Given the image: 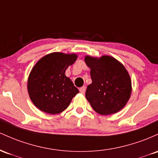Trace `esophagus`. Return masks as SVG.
<instances>
[{"instance_id":"1","label":"esophagus","mask_w":158,"mask_h":158,"mask_svg":"<svg viewBox=\"0 0 158 158\" xmlns=\"http://www.w3.org/2000/svg\"><path fill=\"white\" fill-rule=\"evenodd\" d=\"M79 90H80V92H81V93L84 94L85 91H86V87H85V86H82V87L80 88Z\"/></svg>"}]
</instances>
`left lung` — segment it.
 <instances>
[{
	"instance_id": "left-lung-1",
	"label": "left lung",
	"mask_w": 158,
	"mask_h": 158,
	"mask_svg": "<svg viewBox=\"0 0 158 158\" xmlns=\"http://www.w3.org/2000/svg\"><path fill=\"white\" fill-rule=\"evenodd\" d=\"M84 61L90 69L92 84L86 98L96 113L107 116L116 113L126 105L131 95V80L125 67L110 56L86 55Z\"/></svg>"
}]
</instances>
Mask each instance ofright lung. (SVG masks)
I'll list each match as a JSON object with an SVG mask.
<instances>
[{
  "mask_svg": "<svg viewBox=\"0 0 158 158\" xmlns=\"http://www.w3.org/2000/svg\"><path fill=\"white\" fill-rule=\"evenodd\" d=\"M77 58L75 54L53 52L37 61L28 77L27 91L38 109L54 115L69 107L79 90L65 72Z\"/></svg>",
  "mask_w": 158,
  "mask_h": 158,
  "instance_id": "obj_1",
  "label": "right lung"
}]
</instances>
